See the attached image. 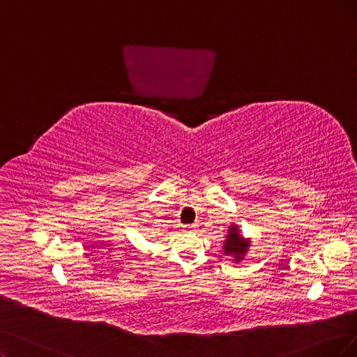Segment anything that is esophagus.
I'll return each instance as SVG.
<instances>
[{"label": "esophagus", "instance_id": "obj_1", "mask_svg": "<svg viewBox=\"0 0 357 357\" xmlns=\"http://www.w3.org/2000/svg\"><path fill=\"white\" fill-rule=\"evenodd\" d=\"M197 229V227L195 225H187V227H183V231H190V232H194Z\"/></svg>", "mask_w": 357, "mask_h": 357}]
</instances>
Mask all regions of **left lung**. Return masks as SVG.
Masks as SVG:
<instances>
[{"mask_svg":"<svg viewBox=\"0 0 357 357\" xmlns=\"http://www.w3.org/2000/svg\"><path fill=\"white\" fill-rule=\"evenodd\" d=\"M250 245H252V240L244 238L241 231H240V227L232 223L228 229L227 240L223 241V247H222L223 255L231 256L235 263H238V261L244 260L245 255L250 250Z\"/></svg>","mask_w":357,"mask_h":357,"instance_id":"left-lung-1","label":"left lung"}]
</instances>
